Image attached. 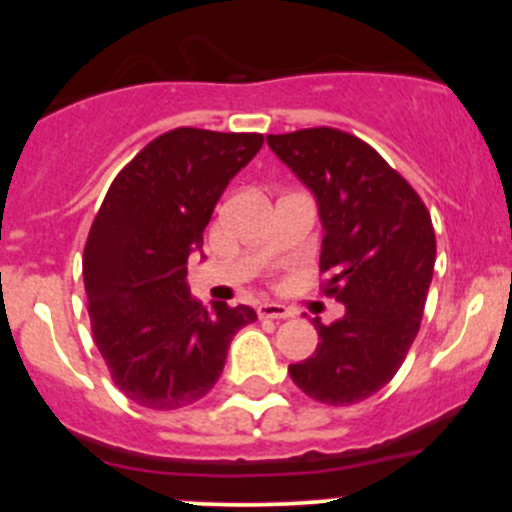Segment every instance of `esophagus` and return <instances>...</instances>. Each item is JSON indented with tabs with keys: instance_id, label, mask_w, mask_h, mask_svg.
Listing matches in <instances>:
<instances>
[{
	"instance_id": "34e87169",
	"label": "esophagus",
	"mask_w": 512,
	"mask_h": 512,
	"mask_svg": "<svg viewBox=\"0 0 512 512\" xmlns=\"http://www.w3.org/2000/svg\"><path fill=\"white\" fill-rule=\"evenodd\" d=\"M257 314H260L262 319H287L294 317V309H289L280 302H262L260 307H257Z\"/></svg>"
}]
</instances>
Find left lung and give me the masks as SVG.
Masks as SVG:
<instances>
[{"label": "left lung", "mask_w": 512, "mask_h": 512, "mask_svg": "<svg viewBox=\"0 0 512 512\" xmlns=\"http://www.w3.org/2000/svg\"><path fill=\"white\" fill-rule=\"evenodd\" d=\"M267 146L314 195L322 220L324 292L344 304L319 344L289 364L294 384L329 406H349L384 389L404 364L436 262L431 215L416 190L379 153L337 128L267 136Z\"/></svg>", "instance_id": "1"}]
</instances>
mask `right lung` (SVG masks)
<instances>
[{"label":"right lung","instance_id":"1","mask_svg":"<svg viewBox=\"0 0 512 512\" xmlns=\"http://www.w3.org/2000/svg\"><path fill=\"white\" fill-rule=\"evenodd\" d=\"M262 143L260 133L175 128L103 198L84 250L91 332L113 384L138 406L173 411L203 399L237 329L257 319L247 304L203 307L185 277L220 195Z\"/></svg>","mask_w":512,"mask_h":512}]
</instances>
